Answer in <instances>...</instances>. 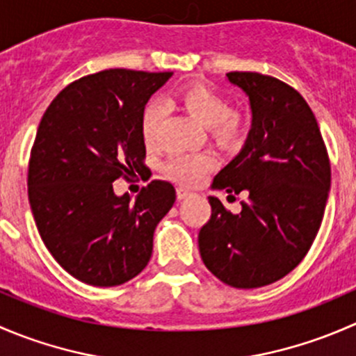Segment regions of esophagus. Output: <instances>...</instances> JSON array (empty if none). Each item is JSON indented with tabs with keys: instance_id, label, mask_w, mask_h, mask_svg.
<instances>
[{
	"instance_id": "esophagus-1",
	"label": "esophagus",
	"mask_w": 356,
	"mask_h": 356,
	"mask_svg": "<svg viewBox=\"0 0 356 356\" xmlns=\"http://www.w3.org/2000/svg\"><path fill=\"white\" fill-rule=\"evenodd\" d=\"M188 196H191V191L184 188H177V200H186Z\"/></svg>"
}]
</instances>
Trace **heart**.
Here are the masks:
<instances>
[{"label":"heart","mask_w":356,"mask_h":356,"mask_svg":"<svg viewBox=\"0 0 356 356\" xmlns=\"http://www.w3.org/2000/svg\"><path fill=\"white\" fill-rule=\"evenodd\" d=\"M177 103L203 124L211 138L220 145H232L243 132V122L238 113H232L227 98L208 86H193L179 92ZM161 110L156 103L146 106L141 120V132L145 143L153 146L156 141L158 124ZM215 160L208 153H181L168 158L163 170L172 181L181 184H198L201 179L213 168Z\"/></svg>","instance_id":"heart-1"}]
</instances>
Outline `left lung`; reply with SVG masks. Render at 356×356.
Wrapping results in <instances>:
<instances>
[{"mask_svg": "<svg viewBox=\"0 0 356 356\" xmlns=\"http://www.w3.org/2000/svg\"><path fill=\"white\" fill-rule=\"evenodd\" d=\"M225 77L250 99L251 129L211 188L229 196L246 193L248 201L231 213L210 196L211 217L201 227L198 246L215 277L253 289L288 275L308 253L324 217L331 163L314 111L300 92L257 72Z\"/></svg>", "mask_w": 356, "mask_h": 356, "instance_id": "left-lung-1", "label": "left lung"}]
</instances>
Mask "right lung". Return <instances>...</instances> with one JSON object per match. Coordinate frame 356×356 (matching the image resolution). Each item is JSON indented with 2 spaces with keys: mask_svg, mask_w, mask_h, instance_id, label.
Here are the masks:
<instances>
[{
  "mask_svg": "<svg viewBox=\"0 0 356 356\" xmlns=\"http://www.w3.org/2000/svg\"><path fill=\"white\" fill-rule=\"evenodd\" d=\"M172 72L110 68L67 86L44 111L29 161V203L42 243L81 282L124 284L148 265L153 232L175 201L152 181L136 200L113 193L146 156L145 106Z\"/></svg>",
  "mask_w": 356,
  "mask_h": 356,
  "instance_id": "right-lung-1",
  "label": "right lung"
}]
</instances>
